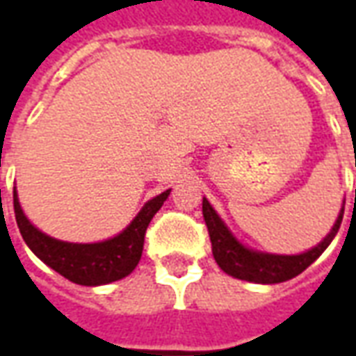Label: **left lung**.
Wrapping results in <instances>:
<instances>
[{
	"label": "left lung",
	"mask_w": 356,
	"mask_h": 356,
	"mask_svg": "<svg viewBox=\"0 0 356 356\" xmlns=\"http://www.w3.org/2000/svg\"><path fill=\"white\" fill-rule=\"evenodd\" d=\"M345 202L341 211L337 216L336 223L332 231L324 236L321 244H316L311 250L298 255H280L267 254V252H257L252 248L244 246L225 225L217 211L211 208L206 198L202 200V213L204 221L208 225L209 240H211V252L219 267L223 268L227 275L234 276L238 280H248L255 284H278L286 282L293 276L301 275L311 263H314L322 255V252L330 246V242L339 231V225L343 219Z\"/></svg>",
	"instance_id": "1"
}]
</instances>
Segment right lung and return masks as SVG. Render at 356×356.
I'll list each match as a JSON object with an SVG mask.
<instances>
[{
    "label": "right lung",
    "instance_id": "right-lung-1",
    "mask_svg": "<svg viewBox=\"0 0 356 356\" xmlns=\"http://www.w3.org/2000/svg\"><path fill=\"white\" fill-rule=\"evenodd\" d=\"M170 193L171 188L154 196L152 200H148L131 223L114 238L93 242V244L65 242V240L53 238L40 229H35L20 208L17 188L13 191V206H15V217H17L19 231L26 242V246L47 267L57 270L58 275H63L74 284L102 286V284L116 282L120 278H125L127 275H131L133 268L137 267L140 255H143V244H145V232H147L148 223L152 221L156 211L162 208Z\"/></svg>",
    "mask_w": 356,
    "mask_h": 356
}]
</instances>
